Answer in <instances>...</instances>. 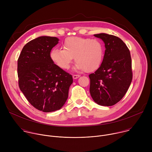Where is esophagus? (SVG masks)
Returning <instances> with one entry per match:
<instances>
[{
  "label": "esophagus",
  "instance_id": "esophagus-1",
  "mask_svg": "<svg viewBox=\"0 0 152 152\" xmlns=\"http://www.w3.org/2000/svg\"><path fill=\"white\" fill-rule=\"evenodd\" d=\"M79 77H80V76L78 75H73V78L74 79H76L79 78Z\"/></svg>",
  "mask_w": 152,
  "mask_h": 152
}]
</instances>
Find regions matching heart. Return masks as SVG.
<instances>
[{"instance_id": "obj_1", "label": "heart", "mask_w": 152, "mask_h": 152, "mask_svg": "<svg viewBox=\"0 0 152 152\" xmlns=\"http://www.w3.org/2000/svg\"><path fill=\"white\" fill-rule=\"evenodd\" d=\"M104 48L97 39L70 37L65 39L63 49L54 48L50 53L51 60L59 68H70L74 57L75 70L91 72L99 68L103 58Z\"/></svg>"}]
</instances>
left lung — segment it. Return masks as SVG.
<instances>
[{"mask_svg":"<svg viewBox=\"0 0 152 152\" xmlns=\"http://www.w3.org/2000/svg\"><path fill=\"white\" fill-rule=\"evenodd\" d=\"M104 43L105 52L99 68L89 75L90 92L101 106H113L125 95L132 80L131 53L118 37L105 33L94 35Z\"/></svg>","mask_w":152,"mask_h":152,"instance_id":"1","label":"left lung"}]
</instances>
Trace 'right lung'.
Wrapping results in <instances>:
<instances>
[{"label":"right lung","instance_id":"obj_1","mask_svg":"<svg viewBox=\"0 0 152 152\" xmlns=\"http://www.w3.org/2000/svg\"><path fill=\"white\" fill-rule=\"evenodd\" d=\"M58 41L56 37H39L23 47L18 59L20 90L34 107L45 113L61 109L68 99L73 83L72 76L50 58Z\"/></svg>","mask_w":152,"mask_h":152}]
</instances>
